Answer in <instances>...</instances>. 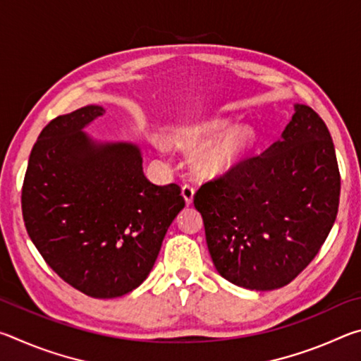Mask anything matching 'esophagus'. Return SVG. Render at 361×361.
<instances>
[{"mask_svg": "<svg viewBox=\"0 0 361 361\" xmlns=\"http://www.w3.org/2000/svg\"><path fill=\"white\" fill-rule=\"evenodd\" d=\"M194 192H195V189H194V186H192V185H189V183H185V185L181 186V194H183V197H185V200H186V204H188V205H191V204H192Z\"/></svg>", "mask_w": 361, "mask_h": 361, "instance_id": "34e87169", "label": "esophagus"}]
</instances>
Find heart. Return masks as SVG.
Listing matches in <instances>:
<instances>
[{
    "label": "heart",
    "mask_w": 361,
    "mask_h": 361,
    "mask_svg": "<svg viewBox=\"0 0 361 361\" xmlns=\"http://www.w3.org/2000/svg\"><path fill=\"white\" fill-rule=\"evenodd\" d=\"M228 122L226 121H213L205 124L186 127L180 130L173 138L175 145L185 149H195L200 146L210 143L213 138H216L221 133ZM256 140V132L253 127L242 126L228 133L224 138L219 140L216 145H213L209 151H205L199 157L197 169L202 175H221L226 170H229L237 161L247 154L252 149Z\"/></svg>",
    "instance_id": "heart-1"
}]
</instances>
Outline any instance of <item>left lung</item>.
<instances>
[{
  "label": "left lung",
  "instance_id": "left-lung-1",
  "mask_svg": "<svg viewBox=\"0 0 361 361\" xmlns=\"http://www.w3.org/2000/svg\"><path fill=\"white\" fill-rule=\"evenodd\" d=\"M295 111L282 140L194 194L216 271L248 290L295 280L338 215L341 175L331 135L310 106L295 105Z\"/></svg>",
  "mask_w": 361,
  "mask_h": 361
}]
</instances>
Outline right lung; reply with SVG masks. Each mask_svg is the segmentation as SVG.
I'll use <instances>...</instances> for the list:
<instances>
[{"instance_id": "1", "label": "right lung", "mask_w": 361, "mask_h": 361, "mask_svg": "<svg viewBox=\"0 0 361 361\" xmlns=\"http://www.w3.org/2000/svg\"><path fill=\"white\" fill-rule=\"evenodd\" d=\"M103 111L79 108L42 129L23 178L22 215L49 267L73 288L105 299L143 283L185 199L175 183L146 178L135 145H95L85 135Z\"/></svg>"}]
</instances>
